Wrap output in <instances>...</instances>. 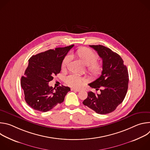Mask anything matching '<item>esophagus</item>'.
I'll use <instances>...</instances> for the list:
<instances>
[{
	"label": "esophagus",
	"instance_id": "1",
	"mask_svg": "<svg viewBox=\"0 0 150 150\" xmlns=\"http://www.w3.org/2000/svg\"><path fill=\"white\" fill-rule=\"evenodd\" d=\"M71 90V91H76V92H79L81 91L79 89H76V88H72Z\"/></svg>",
	"mask_w": 150,
	"mask_h": 150
}]
</instances>
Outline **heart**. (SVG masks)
Segmentation results:
<instances>
[{"label":"heart","mask_w":150,"mask_h":150,"mask_svg":"<svg viewBox=\"0 0 150 150\" xmlns=\"http://www.w3.org/2000/svg\"><path fill=\"white\" fill-rule=\"evenodd\" d=\"M75 55L83 64L87 66V71L93 79L98 78L103 71L102 64L97 61V55L91 49L87 47H81L75 52ZM72 59L70 54H67L63 58L62 62V69H65ZM85 79L75 74H71L66 78V82L70 87L79 88L85 83Z\"/></svg>","instance_id":"1"}]
</instances>
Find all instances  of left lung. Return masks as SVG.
<instances>
[{
  "label": "left lung",
  "instance_id": "left-lung-1",
  "mask_svg": "<svg viewBox=\"0 0 150 150\" xmlns=\"http://www.w3.org/2000/svg\"><path fill=\"white\" fill-rule=\"evenodd\" d=\"M97 51L103 60L101 76L90 87L100 93H88L83 105L97 113L105 115L113 112L123 101L128 88L129 75L122 57L111 49L101 45L90 46Z\"/></svg>",
  "mask_w": 150,
  "mask_h": 150
}]
</instances>
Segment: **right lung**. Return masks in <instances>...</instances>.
I'll return each mask as SVG.
<instances>
[{"mask_svg": "<svg viewBox=\"0 0 150 150\" xmlns=\"http://www.w3.org/2000/svg\"><path fill=\"white\" fill-rule=\"evenodd\" d=\"M74 45L49 50L31 56L21 85L24 90L25 100L33 109L46 112L62 103L71 90L62 85L53 88L49 82L61 71L62 62Z\"/></svg>", "mask_w": 150, "mask_h": 150, "instance_id": "obj_1", "label": "right lung"}]
</instances>
